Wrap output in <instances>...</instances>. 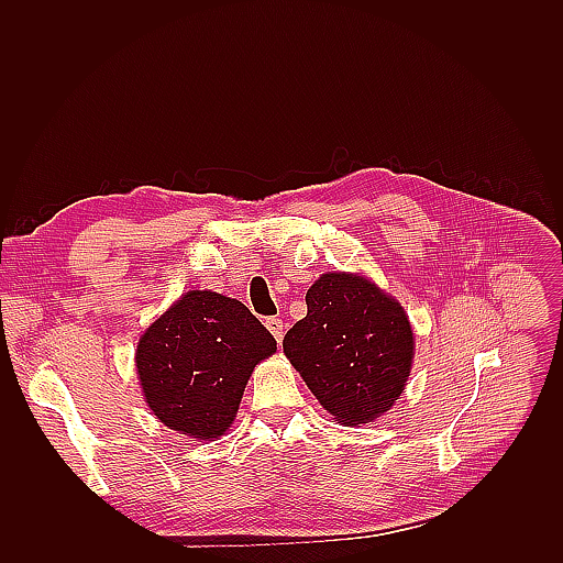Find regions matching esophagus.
I'll list each match as a JSON object with an SVG mask.
<instances>
[{
    "label": "esophagus",
    "mask_w": 563,
    "mask_h": 563,
    "mask_svg": "<svg viewBox=\"0 0 563 563\" xmlns=\"http://www.w3.org/2000/svg\"><path fill=\"white\" fill-rule=\"evenodd\" d=\"M265 327H267V331H269L272 335H275L277 343H282V338H284V321L277 319V317H269V319H265Z\"/></svg>",
    "instance_id": "esophagus-1"
}]
</instances>
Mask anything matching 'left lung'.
<instances>
[{
	"mask_svg": "<svg viewBox=\"0 0 563 563\" xmlns=\"http://www.w3.org/2000/svg\"><path fill=\"white\" fill-rule=\"evenodd\" d=\"M305 302L308 317L288 329L284 352L312 395L343 424L385 413L413 360V331L401 305L345 272L321 275Z\"/></svg>",
	"mask_w": 563,
	"mask_h": 563,
	"instance_id": "left-lung-1",
	"label": "left lung"
}]
</instances>
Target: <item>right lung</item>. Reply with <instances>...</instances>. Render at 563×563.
I'll return each instance as SVG.
<instances>
[{
	"instance_id": "add662e5",
	"label": "right lung",
	"mask_w": 563,
	"mask_h": 563,
	"mask_svg": "<svg viewBox=\"0 0 563 563\" xmlns=\"http://www.w3.org/2000/svg\"><path fill=\"white\" fill-rule=\"evenodd\" d=\"M275 350L277 340L244 302L190 291L143 333L135 366L166 428L216 439L232 424L251 371Z\"/></svg>"
}]
</instances>
